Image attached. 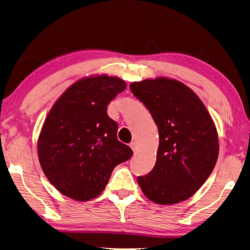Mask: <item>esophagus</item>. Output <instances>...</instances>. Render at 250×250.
Masks as SVG:
<instances>
[{
    "instance_id": "1",
    "label": "esophagus",
    "mask_w": 250,
    "mask_h": 250,
    "mask_svg": "<svg viewBox=\"0 0 250 250\" xmlns=\"http://www.w3.org/2000/svg\"><path fill=\"white\" fill-rule=\"evenodd\" d=\"M130 147H131V149H132V151H134L135 153H136V151H137V144H136L135 142H131V143H130Z\"/></svg>"
}]
</instances>
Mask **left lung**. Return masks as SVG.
<instances>
[{
    "instance_id": "1",
    "label": "left lung",
    "mask_w": 250,
    "mask_h": 250,
    "mask_svg": "<svg viewBox=\"0 0 250 250\" xmlns=\"http://www.w3.org/2000/svg\"><path fill=\"white\" fill-rule=\"evenodd\" d=\"M130 90L151 113L159 131L154 168L137 182L149 200L174 205L192 197L218 158V136L200 98L176 80L132 82Z\"/></svg>"
}]
</instances>
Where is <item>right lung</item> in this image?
Returning <instances> with one entry per match:
<instances>
[{"mask_svg":"<svg viewBox=\"0 0 250 250\" xmlns=\"http://www.w3.org/2000/svg\"><path fill=\"white\" fill-rule=\"evenodd\" d=\"M125 86L114 76L82 79L50 109L39 137V160L49 182L66 197L96 198L115 166L132 156L118 139V123L107 115V105Z\"/></svg>","mask_w":250,"mask_h":250,"instance_id":"add662e5","label":"right lung"}]
</instances>
